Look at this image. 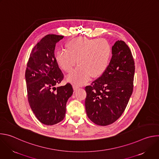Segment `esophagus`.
Returning <instances> with one entry per match:
<instances>
[{
    "label": "esophagus",
    "instance_id": "34e87169",
    "mask_svg": "<svg viewBox=\"0 0 159 159\" xmlns=\"http://www.w3.org/2000/svg\"><path fill=\"white\" fill-rule=\"evenodd\" d=\"M73 88H74V89L75 90H77V89L79 88V86L77 85H76V84H74V85H73Z\"/></svg>",
    "mask_w": 159,
    "mask_h": 159
}]
</instances>
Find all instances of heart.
<instances>
[{
	"instance_id": "b5f03b06",
	"label": "heart",
	"mask_w": 159,
	"mask_h": 159,
	"mask_svg": "<svg viewBox=\"0 0 159 159\" xmlns=\"http://www.w3.org/2000/svg\"><path fill=\"white\" fill-rule=\"evenodd\" d=\"M111 53V46L105 39L80 37L68 43L66 50H58L55 58L59 66L68 73L72 70L77 62L79 65L67 79L75 84L82 85L92 75L96 77L104 73L108 66Z\"/></svg>"
}]
</instances>
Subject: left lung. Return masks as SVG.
<instances>
[{
	"mask_svg": "<svg viewBox=\"0 0 159 159\" xmlns=\"http://www.w3.org/2000/svg\"><path fill=\"white\" fill-rule=\"evenodd\" d=\"M112 55L102 75L85 87L87 115L100 126L111 125L122 115L133 89L135 67L128 46L117 41L112 47Z\"/></svg>",
	"mask_w": 159,
	"mask_h": 159,
	"instance_id": "1",
	"label": "left lung"
}]
</instances>
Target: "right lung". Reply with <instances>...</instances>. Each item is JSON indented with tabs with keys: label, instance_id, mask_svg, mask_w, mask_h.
<instances>
[{
	"label": "right lung",
	"instance_id": "right-lung-1",
	"mask_svg": "<svg viewBox=\"0 0 159 159\" xmlns=\"http://www.w3.org/2000/svg\"><path fill=\"white\" fill-rule=\"evenodd\" d=\"M63 36L48 34L33 48L25 72L28 99L33 113L43 124L53 125L65 116L66 102L73 94L70 83L56 87L63 74L55 57L57 43Z\"/></svg>",
	"mask_w": 159,
	"mask_h": 159
}]
</instances>
